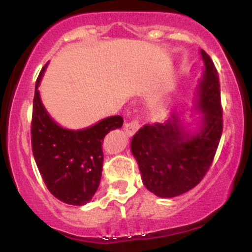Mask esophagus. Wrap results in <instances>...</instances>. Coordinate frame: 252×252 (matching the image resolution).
I'll return each mask as SVG.
<instances>
[{"label": "esophagus", "mask_w": 252, "mask_h": 252, "mask_svg": "<svg viewBox=\"0 0 252 252\" xmlns=\"http://www.w3.org/2000/svg\"><path fill=\"white\" fill-rule=\"evenodd\" d=\"M139 128H140V122H139L138 119H134V121L129 122V123L126 124V126H124V130H126V135L131 136L134 133H135V131L139 130Z\"/></svg>", "instance_id": "obj_1"}]
</instances>
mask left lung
<instances>
[{
	"mask_svg": "<svg viewBox=\"0 0 252 252\" xmlns=\"http://www.w3.org/2000/svg\"><path fill=\"white\" fill-rule=\"evenodd\" d=\"M204 72L196 86L194 126H187L182 113L172 112L164 123L136 131L130 150L138 162L142 184L158 197H174L196 187L213 161L223 121L218 73L212 60L200 50Z\"/></svg>",
	"mask_w": 252,
	"mask_h": 252,
	"instance_id": "obj_1",
	"label": "left lung"
}]
</instances>
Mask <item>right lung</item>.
<instances>
[{"instance_id":"add662e5","label":"right lung","mask_w":252,"mask_h":252,"mask_svg":"<svg viewBox=\"0 0 252 252\" xmlns=\"http://www.w3.org/2000/svg\"><path fill=\"white\" fill-rule=\"evenodd\" d=\"M47 64L35 85L32 147L40 174L51 194L68 205L83 206L95 195L102 175V141L106 134L122 128L123 118L112 116L84 129L61 126L48 114L39 86Z\"/></svg>"}]
</instances>
